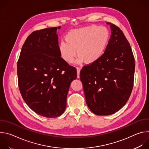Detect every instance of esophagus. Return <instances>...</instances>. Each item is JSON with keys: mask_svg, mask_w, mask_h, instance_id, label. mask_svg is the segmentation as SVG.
<instances>
[{"mask_svg": "<svg viewBox=\"0 0 149 149\" xmlns=\"http://www.w3.org/2000/svg\"><path fill=\"white\" fill-rule=\"evenodd\" d=\"M81 69L79 68H77V77L79 78V73H80Z\"/></svg>", "mask_w": 149, "mask_h": 149, "instance_id": "obj_1", "label": "esophagus"}]
</instances>
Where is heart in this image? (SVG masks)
Returning <instances> with one entry per match:
<instances>
[{
	"instance_id": "b5f03b06",
	"label": "heart",
	"mask_w": 149,
	"mask_h": 149,
	"mask_svg": "<svg viewBox=\"0 0 149 149\" xmlns=\"http://www.w3.org/2000/svg\"><path fill=\"white\" fill-rule=\"evenodd\" d=\"M110 39L109 30L104 26H89L70 31L59 46L62 58L71 63L76 56L78 63L91 64L99 60L105 53Z\"/></svg>"
}]
</instances>
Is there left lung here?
<instances>
[{
  "label": "left lung",
  "instance_id": "left-lung-1",
  "mask_svg": "<svg viewBox=\"0 0 149 149\" xmlns=\"http://www.w3.org/2000/svg\"><path fill=\"white\" fill-rule=\"evenodd\" d=\"M108 47L97 62L80 72L86 102L98 116L111 115L120 110L132 91L135 70L129 42L120 29L111 23Z\"/></svg>",
  "mask_w": 149,
  "mask_h": 149
}]
</instances>
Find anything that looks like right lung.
<instances>
[{"instance_id":"right-lung-1","label":"right lung","mask_w":149,"mask_h":149,"mask_svg":"<svg viewBox=\"0 0 149 149\" xmlns=\"http://www.w3.org/2000/svg\"><path fill=\"white\" fill-rule=\"evenodd\" d=\"M33 32L26 39L17 64L19 88L29 107L48 118L60 116L66 109L71 82L77 77L59 51L57 29Z\"/></svg>"}]
</instances>
